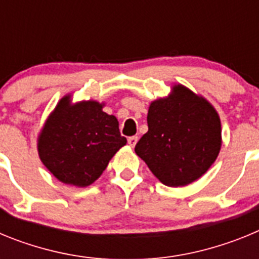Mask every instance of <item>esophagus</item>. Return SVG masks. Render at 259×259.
<instances>
[{"label":"esophagus","instance_id":"34e87169","mask_svg":"<svg viewBox=\"0 0 259 259\" xmlns=\"http://www.w3.org/2000/svg\"><path fill=\"white\" fill-rule=\"evenodd\" d=\"M136 143H137V136L128 137V144H130V146H132V148H134V146L136 145Z\"/></svg>","mask_w":259,"mask_h":259}]
</instances>
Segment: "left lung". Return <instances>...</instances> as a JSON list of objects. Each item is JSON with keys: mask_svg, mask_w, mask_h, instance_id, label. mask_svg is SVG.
<instances>
[{"mask_svg": "<svg viewBox=\"0 0 259 259\" xmlns=\"http://www.w3.org/2000/svg\"><path fill=\"white\" fill-rule=\"evenodd\" d=\"M148 128L135 152L168 187L197 180L221 150L218 113L205 98L180 84L174 87L171 96L150 104Z\"/></svg>", "mask_w": 259, "mask_h": 259, "instance_id": "left-lung-1", "label": "left lung"}]
</instances>
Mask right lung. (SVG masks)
Instances as JSON below:
<instances>
[{"label": "right lung", "instance_id": "1", "mask_svg": "<svg viewBox=\"0 0 259 259\" xmlns=\"http://www.w3.org/2000/svg\"><path fill=\"white\" fill-rule=\"evenodd\" d=\"M127 139L114 115L96 101L71 105L62 98L38 136V155L65 184L87 187L97 180Z\"/></svg>", "mask_w": 259, "mask_h": 259}]
</instances>
